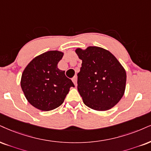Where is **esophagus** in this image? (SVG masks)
I'll use <instances>...</instances> for the list:
<instances>
[{
	"label": "esophagus",
	"instance_id": "obj_1",
	"mask_svg": "<svg viewBox=\"0 0 151 151\" xmlns=\"http://www.w3.org/2000/svg\"><path fill=\"white\" fill-rule=\"evenodd\" d=\"M72 81H73V83H74V85H76V83H77V77H76V76H75V77L73 78Z\"/></svg>",
	"mask_w": 151,
	"mask_h": 151
}]
</instances>
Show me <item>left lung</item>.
<instances>
[{
    "mask_svg": "<svg viewBox=\"0 0 151 151\" xmlns=\"http://www.w3.org/2000/svg\"><path fill=\"white\" fill-rule=\"evenodd\" d=\"M76 52L82 60L78 90L84 104L96 111L113 108L124 94L125 70L114 55L101 47L78 48Z\"/></svg>",
    "mask_w": 151,
    "mask_h": 151,
    "instance_id": "left-lung-1",
    "label": "left lung"
}]
</instances>
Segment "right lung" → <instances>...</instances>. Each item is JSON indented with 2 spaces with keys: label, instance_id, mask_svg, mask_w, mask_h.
Instances as JSON below:
<instances>
[{
  "label": "right lung",
  "instance_id": "1",
  "mask_svg": "<svg viewBox=\"0 0 151 151\" xmlns=\"http://www.w3.org/2000/svg\"><path fill=\"white\" fill-rule=\"evenodd\" d=\"M64 54L48 51L35 57L27 65L22 76L21 87L33 106L48 111L64 102L70 87H75L64 70L57 68Z\"/></svg>",
  "mask_w": 151,
  "mask_h": 151
}]
</instances>
